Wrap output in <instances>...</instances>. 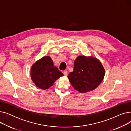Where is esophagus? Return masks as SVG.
Returning <instances> with one entry per match:
<instances>
[{"label":"esophagus","instance_id":"obj_1","mask_svg":"<svg viewBox=\"0 0 131 131\" xmlns=\"http://www.w3.org/2000/svg\"><path fill=\"white\" fill-rule=\"evenodd\" d=\"M67 70H65V71H64V73H63V74H64V75H65V76H67Z\"/></svg>","mask_w":131,"mask_h":131}]
</instances>
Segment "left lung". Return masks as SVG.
<instances>
[{"instance_id":"1","label":"left lung","mask_w":131,"mask_h":131,"mask_svg":"<svg viewBox=\"0 0 131 131\" xmlns=\"http://www.w3.org/2000/svg\"><path fill=\"white\" fill-rule=\"evenodd\" d=\"M105 76V70L96 58L79 56L74 63V69L68 75L73 87L80 92H87L97 88Z\"/></svg>"}]
</instances>
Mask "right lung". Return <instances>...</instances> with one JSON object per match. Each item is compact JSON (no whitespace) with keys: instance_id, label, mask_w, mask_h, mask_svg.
Masks as SVG:
<instances>
[{"instance_id":"right-lung-1","label":"right lung","mask_w":131,"mask_h":131,"mask_svg":"<svg viewBox=\"0 0 131 131\" xmlns=\"http://www.w3.org/2000/svg\"><path fill=\"white\" fill-rule=\"evenodd\" d=\"M63 74L57 67L53 66V62L49 56H45L32 66L31 79L36 86L46 90L53 85L54 82Z\"/></svg>"}]
</instances>
